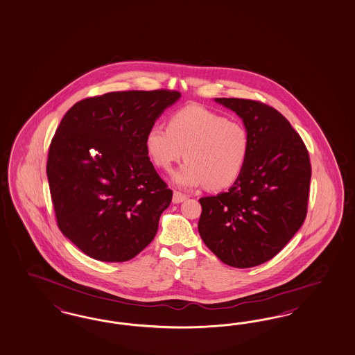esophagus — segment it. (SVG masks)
<instances>
[{
    "mask_svg": "<svg viewBox=\"0 0 355 355\" xmlns=\"http://www.w3.org/2000/svg\"><path fill=\"white\" fill-rule=\"evenodd\" d=\"M187 199V196L182 194V193H178V191H174V194H173V203H175V205H178V203H182Z\"/></svg>",
    "mask_w": 355,
    "mask_h": 355,
    "instance_id": "1",
    "label": "esophagus"
}]
</instances>
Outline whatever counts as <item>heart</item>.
Returning <instances> with one entry per match:
<instances>
[{"label": "heart", "instance_id": "heart-1", "mask_svg": "<svg viewBox=\"0 0 355 355\" xmlns=\"http://www.w3.org/2000/svg\"><path fill=\"white\" fill-rule=\"evenodd\" d=\"M249 147L243 123L202 106L175 111L168 128L155 125L146 136L147 155L159 169L169 171L184 156L187 159L173 175L174 184L184 189L231 187L244 171Z\"/></svg>", "mask_w": 355, "mask_h": 355}]
</instances>
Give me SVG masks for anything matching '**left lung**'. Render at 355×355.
<instances>
[{
    "mask_svg": "<svg viewBox=\"0 0 355 355\" xmlns=\"http://www.w3.org/2000/svg\"><path fill=\"white\" fill-rule=\"evenodd\" d=\"M236 112L249 135V155L227 193L205 196L198 231L224 263L246 269L277 256L306 216L311 164L302 137L281 112L261 102L215 98Z\"/></svg>",
    "mask_w": 355,
    "mask_h": 355,
    "instance_id": "obj_1",
    "label": "left lung"
}]
</instances>
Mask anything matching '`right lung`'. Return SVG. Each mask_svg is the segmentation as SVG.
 <instances>
[{"label":"right lung","mask_w":355,"mask_h":355,"mask_svg":"<svg viewBox=\"0 0 355 355\" xmlns=\"http://www.w3.org/2000/svg\"><path fill=\"white\" fill-rule=\"evenodd\" d=\"M180 98L112 92L64 115L49 146V191L60 231L86 256L124 262L155 239L173 191L149 161L146 136Z\"/></svg>","instance_id":"right-lung-1"}]
</instances>
